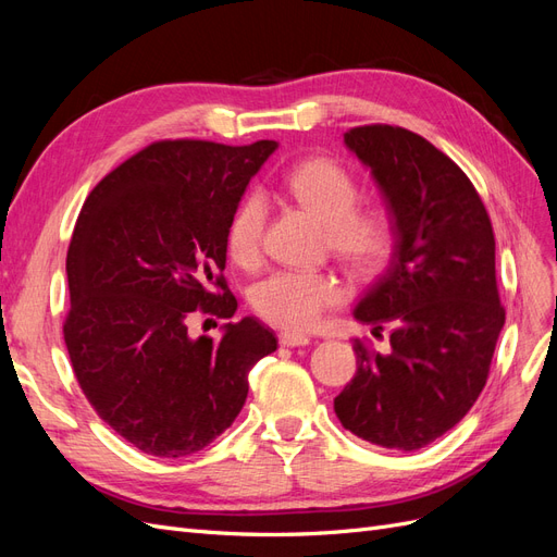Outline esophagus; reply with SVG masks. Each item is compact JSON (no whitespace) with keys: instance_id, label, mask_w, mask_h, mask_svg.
Listing matches in <instances>:
<instances>
[{"instance_id":"esophagus-1","label":"esophagus","mask_w":557,"mask_h":557,"mask_svg":"<svg viewBox=\"0 0 557 557\" xmlns=\"http://www.w3.org/2000/svg\"><path fill=\"white\" fill-rule=\"evenodd\" d=\"M278 342H281V346L295 348V346H307L311 339H309V336H305V334H299V332H281L278 334Z\"/></svg>"}]
</instances>
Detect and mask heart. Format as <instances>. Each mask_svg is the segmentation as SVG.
Wrapping results in <instances>:
<instances>
[{"instance_id":"1","label":"heart","mask_w":557,"mask_h":557,"mask_svg":"<svg viewBox=\"0 0 557 557\" xmlns=\"http://www.w3.org/2000/svg\"><path fill=\"white\" fill-rule=\"evenodd\" d=\"M285 190L320 223L327 225L330 248L352 269L374 272L391 258L395 248L391 213L379 207L356 209L358 183L342 164L327 158L301 162L285 176ZM264 218V199L256 193L244 197L234 209L225 232V246L237 264L250 267L258 262ZM339 299L342 285L330 274L276 272L258 283L252 293V307L267 323L301 332L313 327L320 315Z\"/></svg>"}]
</instances>
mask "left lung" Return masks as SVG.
Wrapping results in <instances>:
<instances>
[{"instance_id": "8db88e82", "label": "left lung", "mask_w": 557, "mask_h": 557, "mask_svg": "<svg viewBox=\"0 0 557 557\" xmlns=\"http://www.w3.org/2000/svg\"><path fill=\"white\" fill-rule=\"evenodd\" d=\"M344 144L395 223L391 262L352 318L393 334L387 352L352 344L358 372L334 413L360 440L409 453L458 425L485 385L504 327L495 234L474 185L428 139L364 125Z\"/></svg>"}]
</instances>
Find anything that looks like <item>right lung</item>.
Wrapping results in <instances>:
<instances>
[{"label":"right lung","mask_w":557,"mask_h":557,"mask_svg":"<svg viewBox=\"0 0 557 557\" xmlns=\"http://www.w3.org/2000/svg\"><path fill=\"white\" fill-rule=\"evenodd\" d=\"M276 141H156L88 195L66 250L64 344L83 395L125 442L156 458L207 448L239 416L248 372L276 350L256 318L193 339L201 309L232 318L225 232Z\"/></svg>","instance_id":"right-lung-1"}]
</instances>
